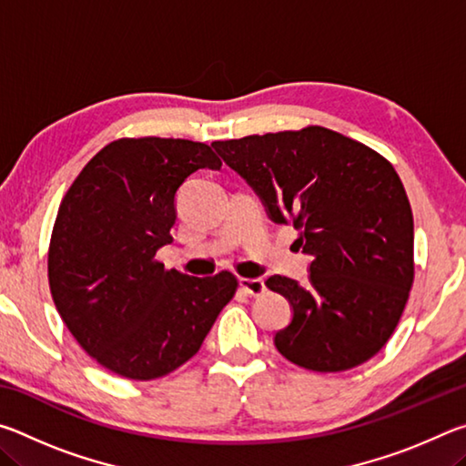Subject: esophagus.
<instances>
[{
  "mask_svg": "<svg viewBox=\"0 0 466 466\" xmlns=\"http://www.w3.org/2000/svg\"><path fill=\"white\" fill-rule=\"evenodd\" d=\"M240 288L247 291L248 296H261L263 291H265V281L261 278H255V279L242 278L240 279Z\"/></svg>",
  "mask_w": 466,
  "mask_h": 466,
  "instance_id": "obj_1",
  "label": "esophagus"
}]
</instances>
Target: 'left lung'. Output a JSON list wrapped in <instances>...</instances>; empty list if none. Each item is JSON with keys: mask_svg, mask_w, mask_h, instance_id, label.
<instances>
[{"mask_svg": "<svg viewBox=\"0 0 466 466\" xmlns=\"http://www.w3.org/2000/svg\"><path fill=\"white\" fill-rule=\"evenodd\" d=\"M275 224L298 230L309 283L273 275L291 306L283 358L314 372L364 364L389 341L413 283V214L392 164L325 127L211 144Z\"/></svg>", "mask_w": 466, "mask_h": 466, "instance_id": "left-lung-1", "label": "left lung"}]
</instances>
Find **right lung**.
Segmentation results:
<instances>
[{"instance_id":"right-lung-1","label":"right lung","mask_w":466,"mask_h":466,"mask_svg":"<svg viewBox=\"0 0 466 466\" xmlns=\"http://www.w3.org/2000/svg\"><path fill=\"white\" fill-rule=\"evenodd\" d=\"M199 168H222L199 141L116 139L59 205L53 302L84 351L131 380L167 376L191 360L238 286L230 271L191 278L156 261L172 242L178 188Z\"/></svg>"}]
</instances>
